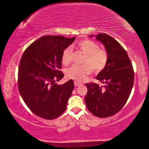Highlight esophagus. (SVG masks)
Returning <instances> with one entry per match:
<instances>
[{"instance_id": "esophagus-1", "label": "esophagus", "mask_w": 149, "mask_h": 149, "mask_svg": "<svg viewBox=\"0 0 149 149\" xmlns=\"http://www.w3.org/2000/svg\"><path fill=\"white\" fill-rule=\"evenodd\" d=\"M81 85V84H80V83H78V82H76V81L74 82V85L76 87L78 86V85Z\"/></svg>"}]
</instances>
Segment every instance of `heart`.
I'll use <instances>...</instances> for the list:
<instances>
[{
	"instance_id": "1",
	"label": "heart",
	"mask_w": 149,
	"mask_h": 149,
	"mask_svg": "<svg viewBox=\"0 0 149 149\" xmlns=\"http://www.w3.org/2000/svg\"><path fill=\"white\" fill-rule=\"evenodd\" d=\"M78 47L85 55L83 65H74L66 71V76L69 79L82 83L91 74L92 69L99 73L105 69L109 61L107 51L100 48L96 42L84 39L78 42ZM73 48L71 46L66 47L62 52L61 61L64 65H69L72 60Z\"/></svg>"
}]
</instances>
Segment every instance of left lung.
Segmentation results:
<instances>
[{"instance_id": "1", "label": "left lung", "mask_w": 149, "mask_h": 149, "mask_svg": "<svg viewBox=\"0 0 149 149\" xmlns=\"http://www.w3.org/2000/svg\"><path fill=\"white\" fill-rule=\"evenodd\" d=\"M96 39L104 44L109 55L107 66L97 77L104 85L86 83L85 102L93 115L107 118L120 111L127 102L134 84V70L126 50L113 38L99 33Z\"/></svg>"}]
</instances>
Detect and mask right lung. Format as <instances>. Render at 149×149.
Masks as SVG:
<instances>
[{"label":"right lung","instance_id":"right-lung-1","mask_svg":"<svg viewBox=\"0 0 149 149\" xmlns=\"http://www.w3.org/2000/svg\"><path fill=\"white\" fill-rule=\"evenodd\" d=\"M61 36L40 38L26 49L18 69V88L26 105L42 118H57L65 111L74 84L69 80L57 85L64 76L60 71L64 49L74 41Z\"/></svg>","mask_w":149,"mask_h":149}]
</instances>
